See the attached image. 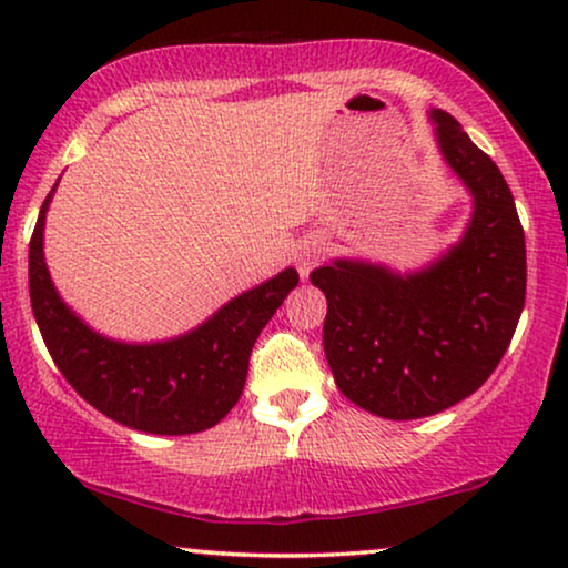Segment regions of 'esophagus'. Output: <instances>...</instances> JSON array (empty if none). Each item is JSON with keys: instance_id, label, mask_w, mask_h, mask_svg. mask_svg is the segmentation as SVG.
I'll use <instances>...</instances> for the list:
<instances>
[{"instance_id": "34e87169", "label": "esophagus", "mask_w": 568, "mask_h": 568, "mask_svg": "<svg viewBox=\"0 0 568 568\" xmlns=\"http://www.w3.org/2000/svg\"><path fill=\"white\" fill-rule=\"evenodd\" d=\"M321 255H323V245L317 243V240H305V243L297 247V268H300V274L307 276L310 271L317 266Z\"/></svg>"}]
</instances>
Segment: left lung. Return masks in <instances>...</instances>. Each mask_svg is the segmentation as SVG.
I'll list each match as a JSON object with an SVG mask.
<instances>
[{
  "label": "left lung",
  "instance_id": "8db88e82",
  "mask_svg": "<svg viewBox=\"0 0 568 568\" xmlns=\"http://www.w3.org/2000/svg\"><path fill=\"white\" fill-rule=\"evenodd\" d=\"M429 115L442 158L473 196L460 243L414 274L346 258L310 274L328 300L323 348L338 390L393 422L476 393L525 307V232L509 185L453 115Z\"/></svg>",
  "mask_w": 568,
  "mask_h": 568
}]
</instances>
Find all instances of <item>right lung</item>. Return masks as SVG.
Returning <instances> with one entry per match:
<instances>
[{"instance_id": "obj_1", "label": "right lung", "mask_w": 568, "mask_h": 568, "mask_svg": "<svg viewBox=\"0 0 568 568\" xmlns=\"http://www.w3.org/2000/svg\"><path fill=\"white\" fill-rule=\"evenodd\" d=\"M38 214L28 255L30 305L41 336L67 383L113 422L146 434L212 429L230 414L245 387L247 362L271 315L300 282L284 268L185 336L158 344H121L84 325L59 297L43 258L45 212Z\"/></svg>"}]
</instances>
